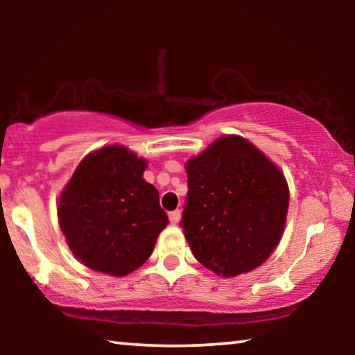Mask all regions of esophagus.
<instances>
[{"label": "esophagus", "instance_id": "34e87169", "mask_svg": "<svg viewBox=\"0 0 355 355\" xmlns=\"http://www.w3.org/2000/svg\"><path fill=\"white\" fill-rule=\"evenodd\" d=\"M169 221H171L173 225H178V223L181 221V210L169 211Z\"/></svg>", "mask_w": 355, "mask_h": 355}]
</instances>
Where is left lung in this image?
I'll return each instance as SVG.
<instances>
[{
	"mask_svg": "<svg viewBox=\"0 0 355 355\" xmlns=\"http://www.w3.org/2000/svg\"><path fill=\"white\" fill-rule=\"evenodd\" d=\"M181 227L196 259L225 278L257 268L283 236L284 174L239 135H226L186 164Z\"/></svg>",
	"mask_w": 355,
	"mask_h": 355,
	"instance_id": "1",
	"label": "left lung"
}]
</instances>
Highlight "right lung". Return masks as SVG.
<instances>
[{"label":"right lung","instance_id":"right-lung-1","mask_svg":"<svg viewBox=\"0 0 355 355\" xmlns=\"http://www.w3.org/2000/svg\"><path fill=\"white\" fill-rule=\"evenodd\" d=\"M147 162L123 145L87 155L58 202L67 245L90 270L125 276L152 255L168 225L158 191L144 179Z\"/></svg>","mask_w":355,"mask_h":355}]
</instances>
